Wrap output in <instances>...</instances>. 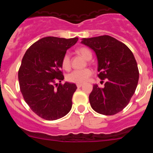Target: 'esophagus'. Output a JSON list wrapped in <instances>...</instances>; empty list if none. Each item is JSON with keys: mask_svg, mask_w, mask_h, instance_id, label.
<instances>
[{"mask_svg": "<svg viewBox=\"0 0 153 153\" xmlns=\"http://www.w3.org/2000/svg\"><path fill=\"white\" fill-rule=\"evenodd\" d=\"M82 86H83V84H81V83H77V84H76V86H77L78 88H80Z\"/></svg>", "mask_w": 153, "mask_h": 153, "instance_id": "1", "label": "esophagus"}]
</instances>
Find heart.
Segmentation results:
<instances>
[{
  "label": "heart",
  "mask_w": 153,
  "mask_h": 153,
  "mask_svg": "<svg viewBox=\"0 0 153 153\" xmlns=\"http://www.w3.org/2000/svg\"><path fill=\"white\" fill-rule=\"evenodd\" d=\"M77 53L81 56L89 60L92 58V53L90 50L86 47H81L77 50ZM62 67L64 70H68L70 68V58L68 53H65L62 58ZM92 75V70L90 69L86 68L83 70H74L67 76V80L71 83H83L88 80L89 77Z\"/></svg>",
  "instance_id": "b5f03b06"
}]
</instances>
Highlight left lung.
Segmentation results:
<instances>
[{
	"instance_id": "8db88e82",
	"label": "left lung",
	"mask_w": 153,
	"mask_h": 153,
	"mask_svg": "<svg viewBox=\"0 0 153 153\" xmlns=\"http://www.w3.org/2000/svg\"><path fill=\"white\" fill-rule=\"evenodd\" d=\"M81 43L96 53L98 76L106 80L102 88L93 85L89 96L90 106L97 113L106 116L122 111L134 94L139 81L133 53L122 42L108 35L83 38Z\"/></svg>"
}]
</instances>
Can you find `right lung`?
Returning <instances> with one entry per match:
<instances>
[{
  "mask_svg": "<svg viewBox=\"0 0 153 153\" xmlns=\"http://www.w3.org/2000/svg\"><path fill=\"white\" fill-rule=\"evenodd\" d=\"M78 37L65 39L47 36L26 51L18 71L20 89L25 102L37 116L47 120L63 117L72 107L76 84L61 82L62 58Z\"/></svg>",
  "mask_w": 153,
  "mask_h": 153,
  "instance_id": "add662e5",
  "label": "right lung"
}]
</instances>
